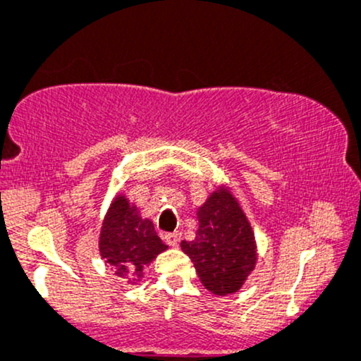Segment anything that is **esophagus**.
Instances as JSON below:
<instances>
[{
    "mask_svg": "<svg viewBox=\"0 0 361 361\" xmlns=\"http://www.w3.org/2000/svg\"><path fill=\"white\" fill-rule=\"evenodd\" d=\"M164 238H165V241H167V245H171V247H177L180 241V233H177V231L165 233Z\"/></svg>",
    "mask_w": 361,
    "mask_h": 361,
    "instance_id": "esophagus-1",
    "label": "esophagus"
}]
</instances>
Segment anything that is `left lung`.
Returning <instances> with one entry per match:
<instances>
[{
  "mask_svg": "<svg viewBox=\"0 0 361 361\" xmlns=\"http://www.w3.org/2000/svg\"><path fill=\"white\" fill-rule=\"evenodd\" d=\"M199 230L182 252L192 260L202 286L216 295L241 289L255 269L257 250L252 226L228 189L211 194L197 211Z\"/></svg>",
  "mask_w": 361,
  "mask_h": 361,
  "instance_id": "left-lung-1",
  "label": "left lung"
}]
</instances>
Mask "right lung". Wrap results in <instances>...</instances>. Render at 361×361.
Wrapping results in <instances>:
<instances>
[{
    "mask_svg": "<svg viewBox=\"0 0 361 361\" xmlns=\"http://www.w3.org/2000/svg\"><path fill=\"white\" fill-rule=\"evenodd\" d=\"M167 250L155 233L150 219H142L135 206L118 196L101 228L99 252L108 264L116 267L118 277H142L143 267Z\"/></svg>",
    "mask_w": 361,
    "mask_h": 361,
    "instance_id": "obj_1",
    "label": "right lung"
}]
</instances>
